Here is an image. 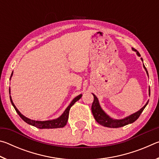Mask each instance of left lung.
I'll return each mask as SVG.
<instances>
[{
  "instance_id": "8db88e82",
  "label": "left lung",
  "mask_w": 159,
  "mask_h": 159,
  "mask_svg": "<svg viewBox=\"0 0 159 159\" xmlns=\"http://www.w3.org/2000/svg\"><path fill=\"white\" fill-rule=\"evenodd\" d=\"M132 50H134V52H136L137 55L139 57H140V54L139 53V52L137 50L134 49V48H132ZM141 60L143 61V60L142 58H141ZM143 67L146 71L147 74L148 75V71L146 69V67L143 64ZM149 76V75H148ZM93 95L94 96V101L93 102L92 104V107H91V109H92V113L94 116V118L96 120V121L98 122L99 124H100L101 125L105 126V127H108V128H120V127H123V126H125L126 125L130 124V123H133V122L135 121V120L138 119L139 118V116L142 114V112L143 111V110L144 109L145 107L147 105L148 102L149 101H147L146 104L134 114H131L128 116L125 117L124 118H122V119H114L111 117H110L108 114H107L103 109H102V107L100 106V104L99 103V100L95 95H94L93 93ZM149 95L150 96V88H149Z\"/></svg>"
}]
</instances>
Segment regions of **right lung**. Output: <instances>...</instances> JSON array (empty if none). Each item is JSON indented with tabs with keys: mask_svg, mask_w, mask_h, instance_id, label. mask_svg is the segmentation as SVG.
<instances>
[{
	"mask_svg": "<svg viewBox=\"0 0 159 159\" xmlns=\"http://www.w3.org/2000/svg\"><path fill=\"white\" fill-rule=\"evenodd\" d=\"M13 74V71L11 74L12 77ZM9 93L10 94V89L9 90ZM82 97V94L80 95H78L77 97H76L71 102V103L69 104V105L66 107V109L64 110V111L63 112V114H61L60 117H58L57 118H55V119H52V120H43V121H41V120H31L30 118H26V116H25L23 114H21V113L20 112V111L17 109V107H15V105L13 103L12 99L11 96L10 95V102L12 104V106L14 107L15 109L16 110L17 114H19V116L24 121H25L26 123L28 124L33 125L34 127H36L40 129H50V128H63L66 125L67 120H68L69 118V110L70 108H71L72 105H74V104L75 102H77L78 100H79L80 99V98Z\"/></svg>",
	"mask_w": 159,
	"mask_h": 159,
	"instance_id": "obj_1",
	"label": "right lung"
}]
</instances>
